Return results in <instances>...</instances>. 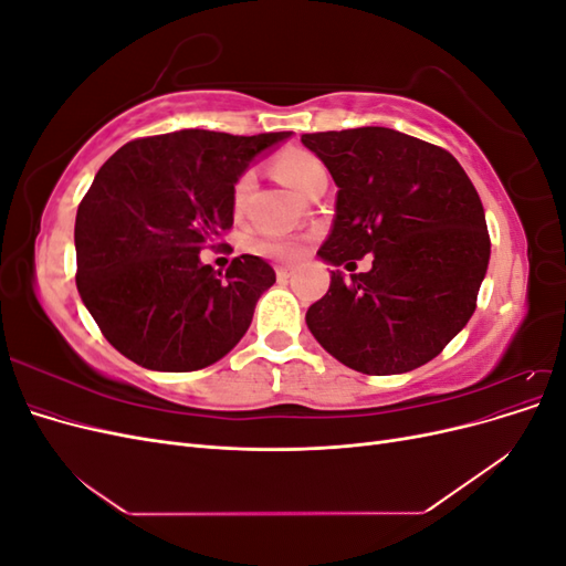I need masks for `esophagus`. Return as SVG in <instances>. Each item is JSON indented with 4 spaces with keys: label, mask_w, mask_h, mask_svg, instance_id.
<instances>
[{
    "label": "esophagus",
    "mask_w": 566,
    "mask_h": 566,
    "mask_svg": "<svg viewBox=\"0 0 566 566\" xmlns=\"http://www.w3.org/2000/svg\"><path fill=\"white\" fill-rule=\"evenodd\" d=\"M290 276H293V269H290V266H276V279L279 281H287Z\"/></svg>",
    "instance_id": "esophagus-1"
}]
</instances>
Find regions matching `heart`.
Wrapping results in <instances>:
<instances>
[{
	"instance_id": "obj_1",
	"label": "heart",
	"mask_w": 566,
	"mask_h": 566,
	"mask_svg": "<svg viewBox=\"0 0 566 566\" xmlns=\"http://www.w3.org/2000/svg\"><path fill=\"white\" fill-rule=\"evenodd\" d=\"M273 169H276V175L290 188H295L297 193H304V188H306V184H310V179L318 172V169H323V163L316 156H312V153H306L302 148H290V150L279 153L276 160H273ZM252 184H254V175L250 172V169L235 179V184H233V208L235 210H241L245 205V198L250 193ZM256 250H260L262 254H269V256H281V260L293 254V245H287L283 241H262V243H256Z\"/></svg>"
}]
</instances>
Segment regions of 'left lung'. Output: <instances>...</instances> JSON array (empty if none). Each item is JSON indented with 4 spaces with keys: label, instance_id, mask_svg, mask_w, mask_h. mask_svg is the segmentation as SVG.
<instances>
[{
    "label": "left lung",
    "instance_id": "left-lung-1",
    "mask_svg": "<svg viewBox=\"0 0 566 566\" xmlns=\"http://www.w3.org/2000/svg\"><path fill=\"white\" fill-rule=\"evenodd\" d=\"M337 184L318 256L335 266L306 312L321 347L366 375L432 361L465 328L491 254L486 217L465 169L441 146L387 127L302 134Z\"/></svg>",
    "mask_w": 566,
    "mask_h": 566
}]
</instances>
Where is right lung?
<instances>
[{
  "label": "right lung",
  "instance_id": "obj_1",
  "mask_svg": "<svg viewBox=\"0 0 566 566\" xmlns=\"http://www.w3.org/2000/svg\"><path fill=\"white\" fill-rule=\"evenodd\" d=\"M290 132L181 129L125 144L101 165L75 219L77 290L111 345L150 370L227 356L276 271L254 254L227 273L200 262L233 227V184Z\"/></svg>",
  "mask_w": 566,
  "mask_h": 566
}]
</instances>
